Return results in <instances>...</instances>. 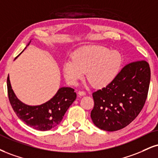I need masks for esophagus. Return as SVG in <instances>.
<instances>
[{"mask_svg":"<svg viewBox=\"0 0 158 158\" xmlns=\"http://www.w3.org/2000/svg\"><path fill=\"white\" fill-rule=\"evenodd\" d=\"M78 94H79L80 96H85V95H86V93H85V91H79V92H78Z\"/></svg>","mask_w":158,"mask_h":158,"instance_id":"obj_1","label":"esophagus"}]
</instances>
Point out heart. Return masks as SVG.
<instances>
[{
  "label": "heart",
  "mask_w": 158,
  "mask_h": 158,
  "mask_svg": "<svg viewBox=\"0 0 158 158\" xmlns=\"http://www.w3.org/2000/svg\"><path fill=\"white\" fill-rule=\"evenodd\" d=\"M121 64V56L117 51L102 45H85L74 51L72 60L64 62L62 71L69 85H77L86 72L89 83L102 88L115 79Z\"/></svg>",
  "instance_id": "heart-1"
}]
</instances>
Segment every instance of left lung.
Returning a JSON list of instances; mask_svg holds the SVG:
<instances>
[{"label": "left lung", "instance_id": "left-lung-1", "mask_svg": "<svg viewBox=\"0 0 158 158\" xmlns=\"http://www.w3.org/2000/svg\"><path fill=\"white\" fill-rule=\"evenodd\" d=\"M149 64L144 60L127 64L110 84L93 94L90 113L96 127L108 132L124 128L138 116L147 98Z\"/></svg>", "mask_w": 158, "mask_h": 158}]
</instances>
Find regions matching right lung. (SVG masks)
<instances>
[{
	"mask_svg": "<svg viewBox=\"0 0 158 158\" xmlns=\"http://www.w3.org/2000/svg\"><path fill=\"white\" fill-rule=\"evenodd\" d=\"M7 90L9 102L17 116L28 126L40 131L50 130L60 123L64 113L77 98L74 89L62 87L59 89L54 97L45 103L37 106L27 105L20 102L15 94L9 76Z\"/></svg>",
	"mask_w": 158,
	"mask_h": 158,
	"instance_id": "add662e5",
	"label": "right lung"
}]
</instances>
